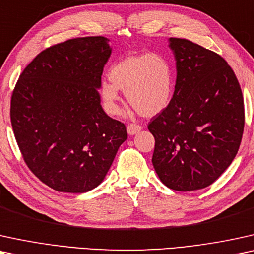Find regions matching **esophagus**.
<instances>
[{
    "label": "esophagus",
    "mask_w": 254,
    "mask_h": 254,
    "mask_svg": "<svg viewBox=\"0 0 254 254\" xmlns=\"http://www.w3.org/2000/svg\"><path fill=\"white\" fill-rule=\"evenodd\" d=\"M127 133H129L130 136H133V134L140 132L141 127H140V125H138V124L131 123V124H129L127 127Z\"/></svg>",
    "instance_id": "esophagus-1"
}]
</instances>
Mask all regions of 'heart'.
<instances>
[{
  "label": "heart",
  "mask_w": 254,
  "mask_h": 254,
  "mask_svg": "<svg viewBox=\"0 0 254 254\" xmlns=\"http://www.w3.org/2000/svg\"><path fill=\"white\" fill-rule=\"evenodd\" d=\"M109 81L101 83L104 109L111 116L120 114V90L138 113L151 117L170 107L175 90L173 66L161 54L130 56L109 69Z\"/></svg>",
  "instance_id": "1"
}]
</instances>
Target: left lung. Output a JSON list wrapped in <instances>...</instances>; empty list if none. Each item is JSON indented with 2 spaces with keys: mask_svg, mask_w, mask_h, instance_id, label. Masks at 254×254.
I'll return each instance as SVG.
<instances>
[{
  "mask_svg": "<svg viewBox=\"0 0 254 254\" xmlns=\"http://www.w3.org/2000/svg\"><path fill=\"white\" fill-rule=\"evenodd\" d=\"M177 81L167 109L148 130L155 139L152 164L159 179L178 191L210 186L228 168L244 131V100L228 63L187 39L170 38Z\"/></svg>",
  "mask_w": 254,
  "mask_h": 254,
  "instance_id": "obj_1",
  "label": "left lung"
}]
</instances>
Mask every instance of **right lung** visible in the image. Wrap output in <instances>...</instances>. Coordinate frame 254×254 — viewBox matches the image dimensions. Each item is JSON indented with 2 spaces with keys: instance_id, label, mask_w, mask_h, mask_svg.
I'll return each instance as SVG.
<instances>
[{
  "instance_id": "add662e5",
  "label": "right lung",
  "mask_w": 254,
  "mask_h": 254,
  "mask_svg": "<svg viewBox=\"0 0 254 254\" xmlns=\"http://www.w3.org/2000/svg\"><path fill=\"white\" fill-rule=\"evenodd\" d=\"M106 37H84L40 52L17 81L10 118L33 174L54 190L86 192L104 180L127 127L101 106L111 56Z\"/></svg>"
}]
</instances>
